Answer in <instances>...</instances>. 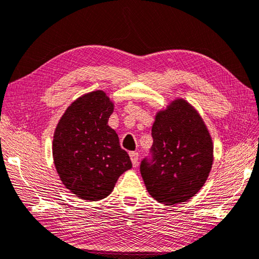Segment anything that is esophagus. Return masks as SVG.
Masks as SVG:
<instances>
[{"label": "esophagus", "instance_id": "obj_1", "mask_svg": "<svg viewBox=\"0 0 259 259\" xmlns=\"http://www.w3.org/2000/svg\"><path fill=\"white\" fill-rule=\"evenodd\" d=\"M130 156V159L133 161V166L137 167L138 166V159H139V154L136 153V151H130L129 153Z\"/></svg>", "mask_w": 259, "mask_h": 259}]
</instances>
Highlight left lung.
<instances>
[{"instance_id": "8db88e82", "label": "left lung", "mask_w": 259, "mask_h": 259, "mask_svg": "<svg viewBox=\"0 0 259 259\" xmlns=\"http://www.w3.org/2000/svg\"><path fill=\"white\" fill-rule=\"evenodd\" d=\"M153 146L140 164L148 193L159 203L171 205L194 196L213 161V145L199 113L176 100L156 115Z\"/></svg>"}]
</instances>
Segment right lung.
Masks as SVG:
<instances>
[{
	"label": "right lung",
	"mask_w": 259,
	"mask_h": 259,
	"mask_svg": "<svg viewBox=\"0 0 259 259\" xmlns=\"http://www.w3.org/2000/svg\"><path fill=\"white\" fill-rule=\"evenodd\" d=\"M112 112L110 99L95 91L70 104L55 130L56 169L63 184L83 200L104 199L120 175L133 167L118 135L108 125Z\"/></svg>",
	"instance_id": "right-lung-1"
}]
</instances>
